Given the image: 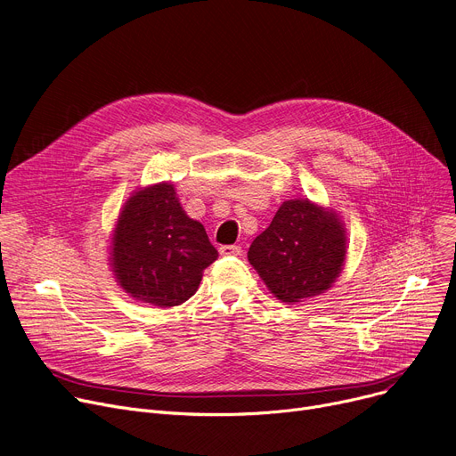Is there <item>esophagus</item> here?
<instances>
[{
	"instance_id": "34e87169",
	"label": "esophagus",
	"mask_w": 456,
	"mask_h": 456,
	"mask_svg": "<svg viewBox=\"0 0 456 456\" xmlns=\"http://www.w3.org/2000/svg\"><path fill=\"white\" fill-rule=\"evenodd\" d=\"M219 252L223 254V256H241V247H237V245H224V247H221L219 248Z\"/></svg>"
}]
</instances>
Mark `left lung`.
Wrapping results in <instances>:
<instances>
[{
	"mask_svg": "<svg viewBox=\"0 0 456 456\" xmlns=\"http://www.w3.org/2000/svg\"><path fill=\"white\" fill-rule=\"evenodd\" d=\"M345 257L346 232L339 213L310 199L281 204L248 248L250 265L286 305L329 291Z\"/></svg>",
	"mask_w": 456,
	"mask_h": 456,
	"instance_id": "8db88e82",
	"label": "left lung"
}]
</instances>
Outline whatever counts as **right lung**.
Wrapping results in <instances>:
<instances>
[{"label":"right lung","mask_w":456,"mask_h":456,"mask_svg":"<svg viewBox=\"0 0 456 456\" xmlns=\"http://www.w3.org/2000/svg\"><path fill=\"white\" fill-rule=\"evenodd\" d=\"M216 256L204 226L182 208L176 187L159 182L139 187L122 206L110 265L129 297L170 308L197 293L204 269Z\"/></svg>","instance_id":"right-lung-1"}]
</instances>
